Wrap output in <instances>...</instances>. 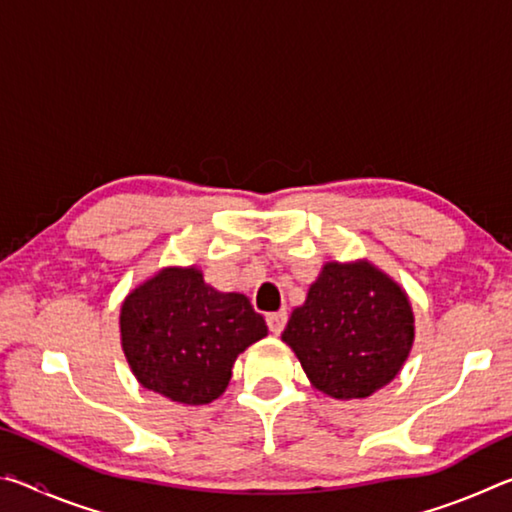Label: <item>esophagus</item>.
<instances>
[{"label": "esophagus", "instance_id": "34e87169", "mask_svg": "<svg viewBox=\"0 0 512 512\" xmlns=\"http://www.w3.org/2000/svg\"><path fill=\"white\" fill-rule=\"evenodd\" d=\"M287 320H289V314L287 311H273V314H268L266 316V323H268V329H271L273 334H280L282 329H284V325H287Z\"/></svg>", "mask_w": 512, "mask_h": 512}]
</instances>
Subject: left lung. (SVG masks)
Masks as SVG:
<instances>
[{
	"label": "left lung",
	"instance_id": "obj_1",
	"mask_svg": "<svg viewBox=\"0 0 512 512\" xmlns=\"http://www.w3.org/2000/svg\"><path fill=\"white\" fill-rule=\"evenodd\" d=\"M282 341L318 391L352 400L386 386L413 345L409 298L370 264H325Z\"/></svg>",
	"mask_w": 512,
	"mask_h": 512
}]
</instances>
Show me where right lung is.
Here are the masks:
<instances>
[{
	"label": "right lung",
	"mask_w": 512,
	"mask_h": 512,
	"mask_svg": "<svg viewBox=\"0 0 512 512\" xmlns=\"http://www.w3.org/2000/svg\"><path fill=\"white\" fill-rule=\"evenodd\" d=\"M268 327L241 293L207 287L196 268H164L121 305V345L149 391L180 404H210L232 366Z\"/></svg>",
	"instance_id": "add662e5"
}]
</instances>
